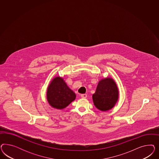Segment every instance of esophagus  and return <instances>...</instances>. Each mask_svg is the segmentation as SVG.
<instances>
[{"instance_id": "esophagus-1", "label": "esophagus", "mask_w": 159, "mask_h": 159, "mask_svg": "<svg viewBox=\"0 0 159 159\" xmlns=\"http://www.w3.org/2000/svg\"><path fill=\"white\" fill-rule=\"evenodd\" d=\"M87 96L86 94H81V97L83 98H87Z\"/></svg>"}]
</instances>
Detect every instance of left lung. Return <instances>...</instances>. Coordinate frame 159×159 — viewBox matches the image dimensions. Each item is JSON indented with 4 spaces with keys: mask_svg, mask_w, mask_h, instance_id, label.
I'll use <instances>...</instances> for the list:
<instances>
[{
    "mask_svg": "<svg viewBox=\"0 0 159 159\" xmlns=\"http://www.w3.org/2000/svg\"><path fill=\"white\" fill-rule=\"evenodd\" d=\"M118 98V90L115 82L110 78L100 81L96 93L93 95L95 106L101 111H107L116 104Z\"/></svg>",
    "mask_w": 159,
    "mask_h": 159,
    "instance_id": "obj_1",
    "label": "left lung"
}]
</instances>
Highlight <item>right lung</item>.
I'll return each mask as SVG.
<instances>
[{
  "label": "right lung",
  "mask_w": 159,
  "mask_h": 159,
  "mask_svg": "<svg viewBox=\"0 0 159 159\" xmlns=\"http://www.w3.org/2000/svg\"><path fill=\"white\" fill-rule=\"evenodd\" d=\"M76 98V94L70 89L61 77L53 79L48 87L47 100L53 108L62 109L66 107Z\"/></svg>",
  "instance_id": "right-lung-1"
}]
</instances>
